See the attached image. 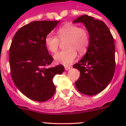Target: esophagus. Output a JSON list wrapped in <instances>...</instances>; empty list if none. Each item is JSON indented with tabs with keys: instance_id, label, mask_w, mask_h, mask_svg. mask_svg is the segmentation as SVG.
Returning a JSON list of instances; mask_svg holds the SVG:
<instances>
[{
	"instance_id": "esophagus-1",
	"label": "esophagus",
	"mask_w": 126,
	"mask_h": 126,
	"mask_svg": "<svg viewBox=\"0 0 126 126\" xmlns=\"http://www.w3.org/2000/svg\"><path fill=\"white\" fill-rule=\"evenodd\" d=\"M64 68H65V71H69V70L71 69L72 67H71V66H65V67H64Z\"/></svg>"
}]
</instances>
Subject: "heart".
<instances>
[{"instance_id": "obj_1", "label": "heart", "mask_w": 126, "mask_h": 126, "mask_svg": "<svg viewBox=\"0 0 126 126\" xmlns=\"http://www.w3.org/2000/svg\"><path fill=\"white\" fill-rule=\"evenodd\" d=\"M57 36L49 34L45 38L47 48L53 53L59 49L60 42L65 43L67 50L61 51L54 56L56 63L64 65H71L76 59L78 52L83 53L86 51L90 43V34L88 30L76 24L66 23L57 30Z\"/></svg>"}]
</instances>
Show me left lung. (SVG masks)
<instances>
[{"label":"left lung","instance_id":"8db88e82","mask_svg":"<svg viewBox=\"0 0 126 126\" xmlns=\"http://www.w3.org/2000/svg\"><path fill=\"white\" fill-rule=\"evenodd\" d=\"M73 23H83L90 34L87 52L78 63L73 65L80 71L79 78L75 82L76 86L80 93L94 95L106 88L114 74V40L107 26L102 21L83 15Z\"/></svg>","mask_w":126,"mask_h":126}]
</instances>
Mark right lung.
<instances>
[{
  "label": "right lung",
  "mask_w": 126,
  "mask_h": 126,
  "mask_svg": "<svg viewBox=\"0 0 126 126\" xmlns=\"http://www.w3.org/2000/svg\"><path fill=\"white\" fill-rule=\"evenodd\" d=\"M58 21H37L26 24L14 34L9 49V64L13 82L32 100L45 102L55 92L53 78L64 71L58 65L48 67L53 59L48 53L45 38Z\"/></svg>",
  "instance_id": "right-lung-1"
}]
</instances>
